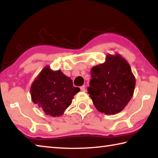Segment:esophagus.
<instances>
[{
	"label": "esophagus",
	"mask_w": 158,
	"mask_h": 158,
	"mask_svg": "<svg viewBox=\"0 0 158 158\" xmlns=\"http://www.w3.org/2000/svg\"><path fill=\"white\" fill-rule=\"evenodd\" d=\"M80 89H81L82 92H85V85H82V86L80 87Z\"/></svg>",
	"instance_id": "esophagus-1"
}]
</instances>
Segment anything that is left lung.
Returning a JSON list of instances; mask_svg holds the SVG:
<instances>
[{"label": "left lung", "instance_id": "1", "mask_svg": "<svg viewBox=\"0 0 158 158\" xmlns=\"http://www.w3.org/2000/svg\"><path fill=\"white\" fill-rule=\"evenodd\" d=\"M88 93L93 105L102 113H119L132 98L135 77L121 55L107 54L104 63L92 68Z\"/></svg>", "mask_w": 158, "mask_h": 158}]
</instances>
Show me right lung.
I'll list each match as a JSON object with an SVG mask.
<instances>
[{
  "instance_id": "1",
  "label": "right lung",
  "mask_w": 158,
  "mask_h": 158,
  "mask_svg": "<svg viewBox=\"0 0 158 158\" xmlns=\"http://www.w3.org/2000/svg\"><path fill=\"white\" fill-rule=\"evenodd\" d=\"M79 90L60 69L53 71L49 66L44 67L31 87L33 102L47 115L53 117L63 114Z\"/></svg>"
}]
</instances>
